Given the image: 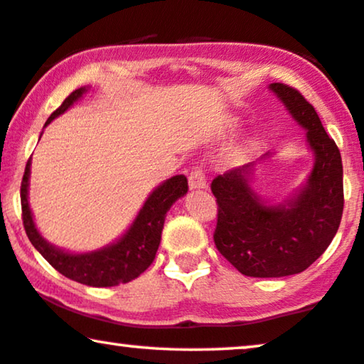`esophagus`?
Returning a JSON list of instances; mask_svg holds the SVG:
<instances>
[{"instance_id":"obj_1","label":"esophagus","mask_w":364,"mask_h":364,"mask_svg":"<svg viewBox=\"0 0 364 364\" xmlns=\"http://www.w3.org/2000/svg\"><path fill=\"white\" fill-rule=\"evenodd\" d=\"M188 183H190L191 190H205V188L208 186L205 173H203L201 168H193L191 169L190 176H188Z\"/></svg>"}]
</instances>
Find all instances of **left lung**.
I'll return each mask as SVG.
<instances>
[{"instance_id": "1", "label": "left lung", "mask_w": 364, "mask_h": 364, "mask_svg": "<svg viewBox=\"0 0 364 364\" xmlns=\"http://www.w3.org/2000/svg\"><path fill=\"white\" fill-rule=\"evenodd\" d=\"M269 88L308 132L314 166L301 191L278 206L264 205L250 186L256 163L213 179L218 203L213 240L240 273L253 278H281L311 266L333 241L345 206L340 149L324 132L316 109L291 86L273 83Z\"/></svg>"}]
</instances>
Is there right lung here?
Returning <instances> with one entry per match:
<instances>
[{
	"label": "right lung",
	"instance_id": "obj_1",
	"mask_svg": "<svg viewBox=\"0 0 364 364\" xmlns=\"http://www.w3.org/2000/svg\"><path fill=\"white\" fill-rule=\"evenodd\" d=\"M86 91H88L86 88L73 91L63 101L60 108L53 111L46 124H50L56 116L65 113ZM30 166L31 158L28 159L21 181V213L24 231H26L31 245L40 251L43 258L53 268L60 271L66 278L86 284V287H118L119 283H128V281L138 278L143 271H146L156 256L168 210L178 198L185 196L188 193V179L185 174H176V176L169 178L148 196L146 203L138 213L136 220L116 243L100 251H93V253L73 255L51 246L45 238H41V235L36 230L30 205H28Z\"/></svg>",
	"mask_w": 364,
	"mask_h": 364
}]
</instances>
